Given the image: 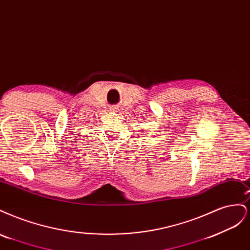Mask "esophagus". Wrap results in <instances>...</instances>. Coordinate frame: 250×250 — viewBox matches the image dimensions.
<instances>
[{
	"label": "esophagus",
	"mask_w": 250,
	"mask_h": 250,
	"mask_svg": "<svg viewBox=\"0 0 250 250\" xmlns=\"http://www.w3.org/2000/svg\"><path fill=\"white\" fill-rule=\"evenodd\" d=\"M110 110H111L112 112H116V111L118 110V107H117V106H111V107H110Z\"/></svg>",
	"instance_id": "esophagus-1"
}]
</instances>
